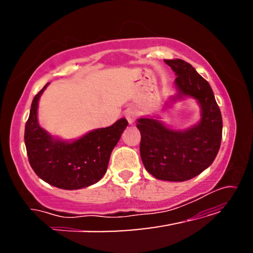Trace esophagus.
Segmentation results:
<instances>
[{
    "mask_svg": "<svg viewBox=\"0 0 253 253\" xmlns=\"http://www.w3.org/2000/svg\"><path fill=\"white\" fill-rule=\"evenodd\" d=\"M126 119L127 121V123L132 124L134 121H136V119H137L136 112H134L133 109H127L126 112Z\"/></svg>",
    "mask_w": 253,
    "mask_h": 253,
    "instance_id": "1",
    "label": "esophagus"
}]
</instances>
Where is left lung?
Segmentation results:
<instances>
[{
    "instance_id": "1",
    "label": "left lung",
    "mask_w": 253,
    "mask_h": 253,
    "mask_svg": "<svg viewBox=\"0 0 253 253\" xmlns=\"http://www.w3.org/2000/svg\"><path fill=\"white\" fill-rule=\"evenodd\" d=\"M175 75L177 94L196 99L200 106V121L186 130H172L153 117L137 121L140 131V157L146 170L162 181L183 182L199 175L215 159L222 138V116L213 91L188 62L165 60Z\"/></svg>"
}]
</instances>
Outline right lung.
Instances as JSON below:
<instances>
[{
  "instance_id": "right-lung-1",
  "label": "right lung",
  "mask_w": 253,
  "mask_h": 253,
  "mask_svg": "<svg viewBox=\"0 0 253 253\" xmlns=\"http://www.w3.org/2000/svg\"><path fill=\"white\" fill-rule=\"evenodd\" d=\"M44 87L34 96L25 126V146L34 172L48 184L77 190L99 182L106 174L110 154L127 126L126 119L89 131L74 141L51 137L38 123V102Z\"/></svg>"
}]
</instances>
